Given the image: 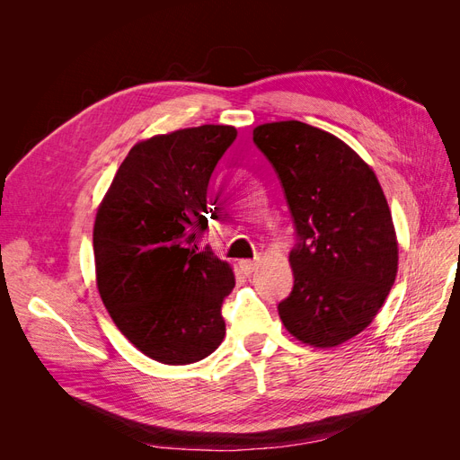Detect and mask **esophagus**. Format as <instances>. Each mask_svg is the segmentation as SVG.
<instances>
[{
  "label": "esophagus",
  "instance_id": "34e87169",
  "mask_svg": "<svg viewBox=\"0 0 460 460\" xmlns=\"http://www.w3.org/2000/svg\"><path fill=\"white\" fill-rule=\"evenodd\" d=\"M257 264H259V257L246 259V261H240V269H243L244 274H252L257 269Z\"/></svg>",
  "mask_w": 460,
  "mask_h": 460
}]
</instances>
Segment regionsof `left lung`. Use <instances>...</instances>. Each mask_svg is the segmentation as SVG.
<instances>
[{"label": "left lung", "instance_id": "1", "mask_svg": "<svg viewBox=\"0 0 460 460\" xmlns=\"http://www.w3.org/2000/svg\"><path fill=\"white\" fill-rule=\"evenodd\" d=\"M293 216V291L279 302L298 341L328 349L366 330L397 276L392 212L373 169L347 143L300 120L253 130Z\"/></svg>", "mask_w": 460, "mask_h": 460}]
</instances>
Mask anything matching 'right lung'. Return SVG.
Listing matches in <instances>:
<instances>
[{
	"label": "right lung",
	"instance_id": "1",
	"mask_svg": "<svg viewBox=\"0 0 460 460\" xmlns=\"http://www.w3.org/2000/svg\"><path fill=\"white\" fill-rule=\"evenodd\" d=\"M236 128L203 125L136 143L96 212V285L127 340L160 364L188 366L226 335L229 264L198 240L208 231L210 175Z\"/></svg>",
	"mask_w": 460,
	"mask_h": 460
}]
</instances>
